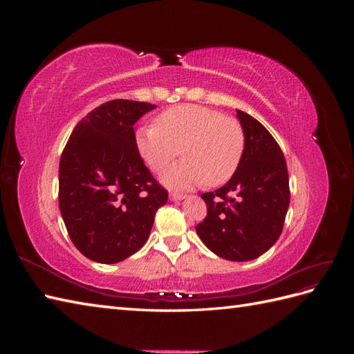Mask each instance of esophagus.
I'll use <instances>...</instances> for the list:
<instances>
[{
	"mask_svg": "<svg viewBox=\"0 0 354 354\" xmlns=\"http://www.w3.org/2000/svg\"><path fill=\"white\" fill-rule=\"evenodd\" d=\"M185 198H186V195L177 194V192H174V194H169V199L171 201H181V199H185Z\"/></svg>",
	"mask_w": 354,
	"mask_h": 354,
	"instance_id": "1",
	"label": "esophagus"
}]
</instances>
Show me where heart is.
<instances>
[{
  "label": "heart",
  "instance_id": "b5f03b06",
  "mask_svg": "<svg viewBox=\"0 0 354 354\" xmlns=\"http://www.w3.org/2000/svg\"><path fill=\"white\" fill-rule=\"evenodd\" d=\"M136 146L147 167L160 174L181 153L183 162L169 168L164 183L189 189L205 181L226 185L236 173L245 152V131L234 118L198 104L173 106L160 112L155 127L136 133Z\"/></svg>",
  "mask_w": 354,
  "mask_h": 354
}]
</instances>
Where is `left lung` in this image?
Here are the masks:
<instances>
[{
	"instance_id": "1",
	"label": "left lung",
	"mask_w": 354,
	"mask_h": 354,
	"mask_svg": "<svg viewBox=\"0 0 354 354\" xmlns=\"http://www.w3.org/2000/svg\"><path fill=\"white\" fill-rule=\"evenodd\" d=\"M245 152L223 187L202 194L207 217L196 226L201 241L221 259L250 261L279 239L289 207V177L273 136L251 115L238 111Z\"/></svg>"
}]
</instances>
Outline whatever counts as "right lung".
Here are the masks:
<instances>
[{
	"instance_id": "1",
	"label": "right lung",
	"mask_w": 354,
	"mask_h": 354,
	"mask_svg": "<svg viewBox=\"0 0 354 354\" xmlns=\"http://www.w3.org/2000/svg\"><path fill=\"white\" fill-rule=\"evenodd\" d=\"M156 106L111 100L73 128L59 164V208L87 259L113 264L146 243L168 192L145 165L133 125Z\"/></svg>"
}]
</instances>
